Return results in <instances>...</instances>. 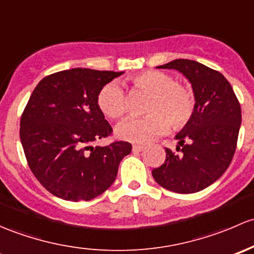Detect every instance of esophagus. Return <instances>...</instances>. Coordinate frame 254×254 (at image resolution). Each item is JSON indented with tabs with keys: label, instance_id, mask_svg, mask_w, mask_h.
I'll list each match as a JSON object with an SVG mask.
<instances>
[{
	"label": "esophagus",
	"instance_id": "1",
	"mask_svg": "<svg viewBox=\"0 0 254 254\" xmlns=\"http://www.w3.org/2000/svg\"><path fill=\"white\" fill-rule=\"evenodd\" d=\"M132 150L134 151V153H140L142 150H144V146L140 144H134L132 146Z\"/></svg>",
	"mask_w": 254,
	"mask_h": 254
}]
</instances>
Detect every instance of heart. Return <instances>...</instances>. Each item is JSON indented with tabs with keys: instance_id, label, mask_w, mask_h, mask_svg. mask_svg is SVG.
<instances>
[{
	"instance_id": "b5f03b06",
	"label": "heart",
	"mask_w": 254,
	"mask_h": 254,
	"mask_svg": "<svg viewBox=\"0 0 254 254\" xmlns=\"http://www.w3.org/2000/svg\"><path fill=\"white\" fill-rule=\"evenodd\" d=\"M133 87L150 94L146 106L148 116L128 117L116 127L120 139L132 143L150 142L172 127L187 124L194 111L192 90L175 82L174 77L161 70H145L130 78ZM98 105L109 119L116 120L126 112V95L117 82L106 84L98 95Z\"/></svg>"
}]
</instances>
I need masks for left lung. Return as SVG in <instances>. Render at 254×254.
<instances>
[{
  "mask_svg": "<svg viewBox=\"0 0 254 254\" xmlns=\"http://www.w3.org/2000/svg\"><path fill=\"white\" fill-rule=\"evenodd\" d=\"M156 68L182 73L192 85L195 103L190 119L175 135L181 153L166 149L165 163L151 174L172 192H199L214 184L234 158L241 106L226 78L199 62L179 59Z\"/></svg>",
  "mask_w": 254,
  "mask_h": 254,
  "instance_id": "8db88e82",
  "label": "left lung"
}]
</instances>
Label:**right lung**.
I'll return each mask as SVG.
<instances>
[{
  "label": "right lung",
  "mask_w": 254,
  "mask_h": 254,
  "mask_svg": "<svg viewBox=\"0 0 254 254\" xmlns=\"http://www.w3.org/2000/svg\"><path fill=\"white\" fill-rule=\"evenodd\" d=\"M125 72L72 68L39 82L20 119V142L34 176L64 200H90L114 184L127 142L95 146L112 128L98 105L100 90Z\"/></svg>",
  "instance_id": "obj_1"
}]
</instances>
